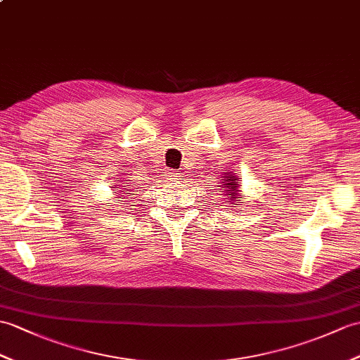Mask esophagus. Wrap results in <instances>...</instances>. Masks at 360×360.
Wrapping results in <instances>:
<instances>
[{
  "label": "esophagus",
  "instance_id": "1",
  "mask_svg": "<svg viewBox=\"0 0 360 360\" xmlns=\"http://www.w3.org/2000/svg\"><path fill=\"white\" fill-rule=\"evenodd\" d=\"M179 179H181V178H179V173H176V172H167V173H165V181H167V182L176 184Z\"/></svg>",
  "mask_w": 360,
  "mask_h": 360
}]
</instances>
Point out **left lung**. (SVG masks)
<instances>
[{"mask_svg": "<svg viewBox=\"0 0 360 360\" xmlns=\"http://www.w3.org/2000/svg\"><path fill=\"white\" fill-rule=\"evenodd\" d=\"M219 179V186H216V191L221 196L222 204H229V207H239L242 205L239 200H242V195L239 190V176L238 173H235V170H225L221 174Z\"/></svg>", "mask_w": 360, "mask_h": 360, "instance_id": "left-lung-1", "label": "left lung"}]
</instances>
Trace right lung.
Masks as SVG:
<instances>
[{
    "instance_id": "1",
    "label": "right lung",
    "mask_w": 360,
    "mask_h": 360,
    "mask_svg": "<svg viewBox=\"0 0 360 360\" xmlns=\"http://www.w3.org/2000/svg\"><path fill=\"white\" fill-rule=\"evenodd\" d=\"M116 182H118V181H116ZM136 186H138V184L130 182V179H121L118 184H115L112 188H113V193H116V196H121L122 199H127L129 196L135 195V191L138 188Z\"/></svg>"
}]
</instances>
